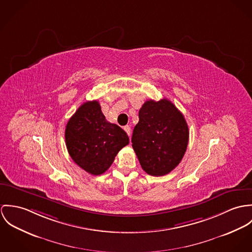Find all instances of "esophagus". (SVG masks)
Here are the masks:
<instances>
[{
  "label": "esophagus",
  "instance_id": "obj_1",
  "mask_svg": "<svg viewBox=\"0 0 252 252\" xmlns=\"http://www.w3.org/2000/svg\"><path fill=\"white\" fill-rule=\"evenodd\" d=\"M124 129H125V131L127 133V135H128V136H130V134H131L130 126H124Z\"/></svg>",
  "mask_w": 252,
  "mask_h": 252
}]
</instances>
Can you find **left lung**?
<instances>
[{"label":"left lung","mask_w":252,"mask_h":252,"mask_svg":"<svg viewBox=\"0 0 252 252\" xmlns=\"http://www.w3.org/2000/svg\"><path fill=\"white\" fill-rule=\"evenodd\" d=\"M189 136L184 115L170 100L150 99L139 110V122L131 142L142 169L159 177L179 165L187 151Z\"/></svg>","instance_id":"8db88e82"}]
</instances>
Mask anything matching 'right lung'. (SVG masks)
Masks as SVG:
<instances>
[{"label": "right lung", "mask_w": 252, "mask_h": 252, "mask_svg": "<svg viewBox=\"0 0 252 252\" xmlns=\"http://www.w3.org/2000/svg\"><path fill=\"white\" fill-rule=\"evenodd\" d=\"M65 145L73 161L89 174H103L125 146L127 134L107 122L96 100L83 103L65 126Z\"/></svg>", "instance_id": "add662e5"}]
</instances>
